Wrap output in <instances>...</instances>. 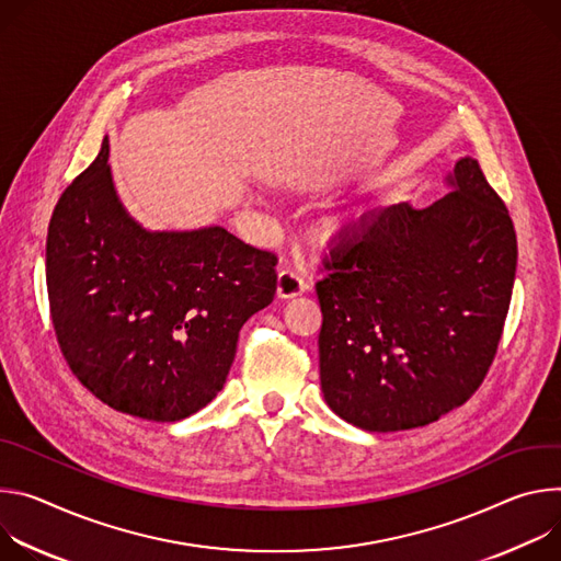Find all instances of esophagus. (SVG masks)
Here are the masks:
<instances>
[{"instance_id":"obj_1","label":"esophagus","mask_w":561,"mask_h":561,"mask_svg":"<svg viewBox=\"0 0 561 561\" xmlns=\"http://www.w3.org/2000/svg\"><path fill=\"white\" fill-rule=\"evenodd\" d=\"M305 289H307V285H305V280H302L300 274H296V272L289 270V267H283V270L278 272V280H276V294H278V298H296V296H300Z\"/></svg>"}]
</instances>
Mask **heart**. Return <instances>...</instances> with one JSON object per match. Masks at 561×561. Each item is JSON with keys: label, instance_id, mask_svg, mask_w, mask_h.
I'll return each instance as SVG.
<instances>
[{"label": "heart", "instance_id": "heart-1", "mask_svg": "<svg viewBox=\"0 0 561 561\" xmlns=\"http://www.w3.org/2000/svg\"><path fill=\"white\" fill-rule=\"evenodd\" d=\"M367 222L365 211H345V214H334L325 218L319 227V238L328 244L354 238Z\"/></svg>", "mask_w": 561, "mask_h": 561}]
</instances>
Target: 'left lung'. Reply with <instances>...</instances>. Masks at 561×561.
Masks as SVG:
<instances>
[{
  "label": "left lung",
  "instance_id": "1",
  "mask_svg": "<svg viewBox=\"0 0 561 561\" xmlns=\"http://www.w3.org/2000/svg\"><path fill=\"white\" fill-rule=\"evenodd\" d=\"M425 209L371 214L317 283L321 390L369 432L427 425L481 386L508 314L517 236L472 156Z\"/></svg>",
  "mask_w": 561,
  "mask_h": 561
}]
</instances>
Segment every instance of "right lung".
I'll return each instance as SVG.
<instances>
[{
  "instance_id": "1",
  "label": "right lung",
  "mask_w": 561,
  "mask_h": 561,
  "mask_svg": "<svg viewBox=\"0 0 561 561\" xmlns=\"http://www.w3.org/2000/svg\"><path fill=\"white\" fill-rule=\"evenodd\" d=\"M276 256L220 225L145 229L98 158L61 194L46 238L57 343L100 401L180 421L225 386L238 332L276 294Z\"/></svg>"
}]
</instances>
